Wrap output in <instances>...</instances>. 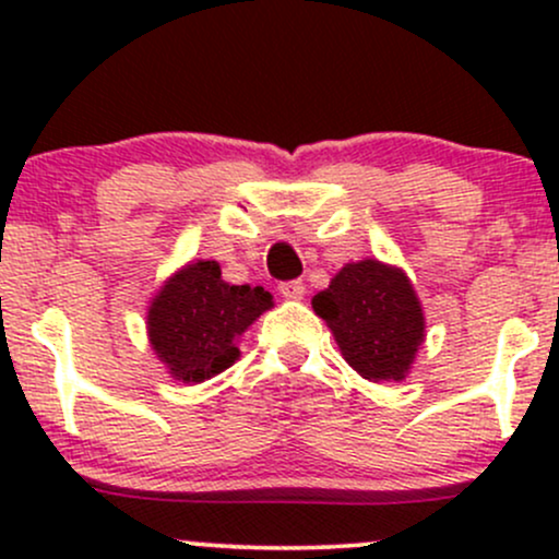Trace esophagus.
I'll return each instance as SVG.
<instances>
[{"mask_svg": "<svg viewBox=\"0 0 559 559\" xmlns=\"http://www.w3.org/2000/svg\"><path fill=\"white\" fill-rule=\"evenodd\" d=\"M278 292L286 299H301L305 297V284L301 281H284V284H278Z\"/></svg>", "mask_w": 559, "mask_h": 559, "instance_id": "34e87169", "label": "esophagus"}]
</instances>
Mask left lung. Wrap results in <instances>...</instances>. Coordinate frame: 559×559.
Segmentation results:
<instances>
[{"mask_svg": "<svg viewBox=\"0 0 559 559\" xmlns=\"http://www.w3.org/2000/svg\"><path fill=\"white\" fill-rule=\"evenodd\" d=\"M312 310L333 331L344 360L368 381H402L426 338V318L400 267L349 262L312 297Z\"/></svg>", "mask_w": 559, "mask_h": 559, "instance_id": "left-lung-1", "label": "left lung"}]
</instances>
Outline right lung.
Listing matches in <instances>:
<instances>
[{"instance_id": "right-lung-1", "label": "right lung", "mask_w": 559, "mask_h": 559, "mask_svg": "<svg viewBox=\"0 0 559 559\" xmlns=\"http://www.w3.org/2000/svg\"><path fill=\"white\" fill-rule=\"evenodd\" d=\"M262 286H230L215 260L173 273L146 312L150 344L176 381L202 383L239 360V336L271 310Z\"/></svg>"}]
</instances>
